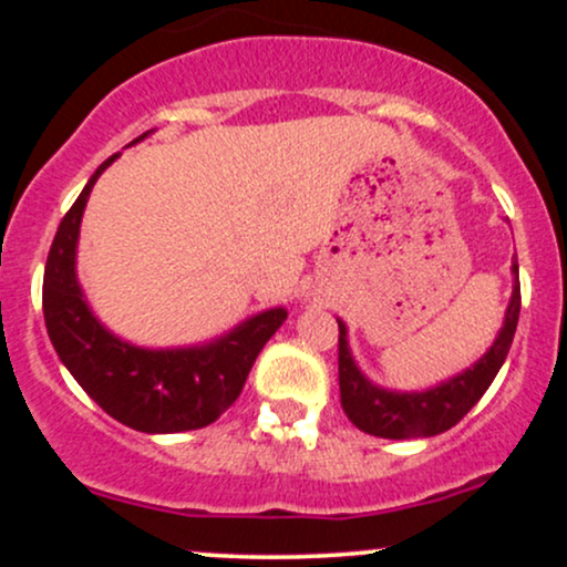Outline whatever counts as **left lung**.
Segmentation results:
<instances>
[{
  "label": "left lung",
  "instance_id": "obj_1",
  "mask_svg": "<svg viewBox=\"0 0 567 567\" xmlns=\"http://www.w3.org/2000/svg\"><path fill=\"white\" fill-rule=\"evenodd\" d=\"M512 298L506 306L504 324H501L496 341L491 349L474 362L472 368L461 370L453 379L424 389V392H394L373 383L362 373L349 349L347 322L338 320V383H341L343 413L360 432L383 440H413L434 437L458 424L477 400L487 392L496 373L509 354L514 330L519 320V266L512 264Z\"/></svg>",
  "mask_w": 567,
  "mask_h": 567
}]
</instances>
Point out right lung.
I'll return each instance as SVG.
<instances>
[{
	"mask_svg": "<svg viewBox=\"0 0 567 567\" xmlns=\"http://www.w3.org/2000/svg\"><path fill=\"white\" fill-rule=\"evenodd\" d=\"M116 157L120 154L90 175L58 226L44 266V324L69 373L112 419L146 434L192 432L213 424L237 400L258 351L288 320V309H266L229 333L194 347L148 349L114 336L93 315L76 279V243L90 192Z\"/></svg>",
	"mask_w": 567,
	"mask_h": 567,
	"instance_id": "right-lung-1",
	"label": "right lung"
}]
</instances>
